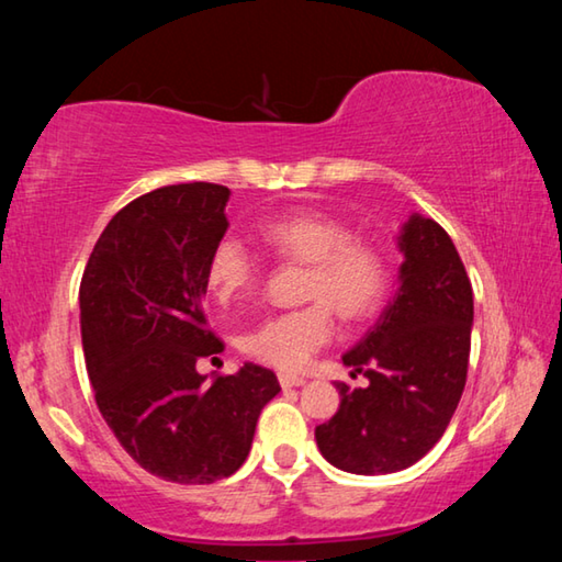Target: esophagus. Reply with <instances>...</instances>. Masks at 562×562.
I'll return each instance as SVG.
<instances>
[{
	"instance_id": "obj_1",
	"label": "esophagus",
	"mask_w": 562,
	"mask_h": 562,
	"mask_svg": "<svg viewBox=\"0 0 562 562\" xmlns=\"http://www.w3.org/2000/svg\"><path fill=\"white\" fill-rule=\"evenodd\" d=\"M278 379H280L282 389H290V386H302L304 382H307V379H304V376H297V374H284V372H282Z\"/></svg>"
}]
</instances>
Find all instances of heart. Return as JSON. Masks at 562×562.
<instances>
[{
  "label": "heart",
  "mask_w": 562,
  "mask_h": 562,
  "mask_svg": "<svg viewBox=\"0 0 562 562\" xmlns=\"http://www.w3.org/2000/svg\"><path fill=\"white\" fill-rule=\"evenodd\" d=\"M262 245L284 262H304L302 297L312 304L260 319L243 335L245 355L262 364L302 369L335 335V312L359 322L379 310L389 290V260L382 247L351 233L337 215L294 211L258 227ZM260 278V262L233 235L207 255L205 282L221 304L240 302Z\"/></svg>",
  "instance_id": "obj_1"
}]
</instances>
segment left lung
I'll return each instance as SVG.
<instances>
[{"mask_svg": "<svg viewBox=\"0 0 562 562\" xmlns=\"http://www.w3.org/2000/svg\"><path fill=\"white\" fill-rule=\"evenodd\" d=\"M398 288L345 364L364 389L337 382L339 408L315 429L341 471L394 473L424 459L461 402L471 355L473 290L456 245L431 217L412 215L402 237Z\"/></svg>", "mask_w": 562, "mask_h": 562, "instance_id": "1", "label": "left lung"}]
</instances>
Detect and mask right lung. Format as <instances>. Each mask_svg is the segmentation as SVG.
Listing matches in <instances>:
<instances>
[{
  "instance_id": "add662e5",
  "label": "right lung",
  "mask_w": 562,
  "mask_h": 562,
  "mask_svg": "<svg viewBox=\"0 0 562 562\" xmlns=\"http://www.w3.org/2000/svg\"><path fill=\"white\" fill-rule=\"evenodd\" d=\"M231 190L178 183L111 217L83 270L81 341L101 416L140 469L173 483H215L247 459L270 369L195 372L223 351L207 327V255L227 231Z\"/></svg>"
}]
</instances>
